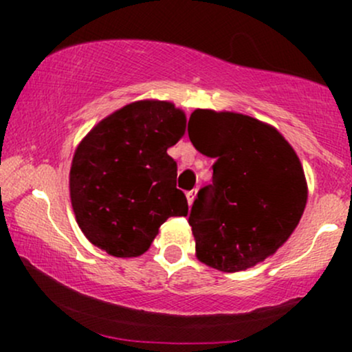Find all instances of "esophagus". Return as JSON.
Returning a JSON list of instances; mask_svg holds the SVG:
<instances>
[{
    "mask_svg": "<svg viewBox=\"0 0 352 352\" xmlns=\"http://www.w3.org/2000/svg\"><path fill=\"white\" fill-rule=\"evenodd\" d=\"M197 197V190H190V192H187V200H188V205L193 204V200H195Z\"/></svg>",
    "mask_w": 352,
    "mask_h": 352,
    "instance_id": "obj_1",
    "label": "esophagus"
}]
</instances>
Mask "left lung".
<instances>
[{"label": "left lung", "mask_w": 352, "mask_h": 352, "mask_svg": "<svg viewBox=\"0 0 352 352\" xmlns=\"http://www.w3.org/2000/svg\"><path fill=\"white\" fill-rule=\"evenodd\" d=\"M188 137L215 159L213 184L200 190L188 218L197 258L225 273L261 263L305 212L308 184L296 152L273 125L228 111H193Z\"/></svg>", "instance_id": "obj_1"}]
</instances>
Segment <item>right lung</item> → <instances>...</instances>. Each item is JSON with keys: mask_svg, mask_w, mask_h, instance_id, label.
Masks as SVG:
<instances>
[{"mask_svg": "<svg viewBox=\"0 0 352 352\" xmlns=\"http://www.w3.org/2000/svg\"><path fill=\"white\" fill-rule=\"evenodd\" d=\"M187 117L167 100H135L91 129L72 157L69 195L79 228L116 258L151 248L160 225L187 217L167 153L185 134Z\"/></svg>", "mask_w": 352, "mask_h": 352, "instance_id": "obj_1", "label": "right lung"}]
</instances>
